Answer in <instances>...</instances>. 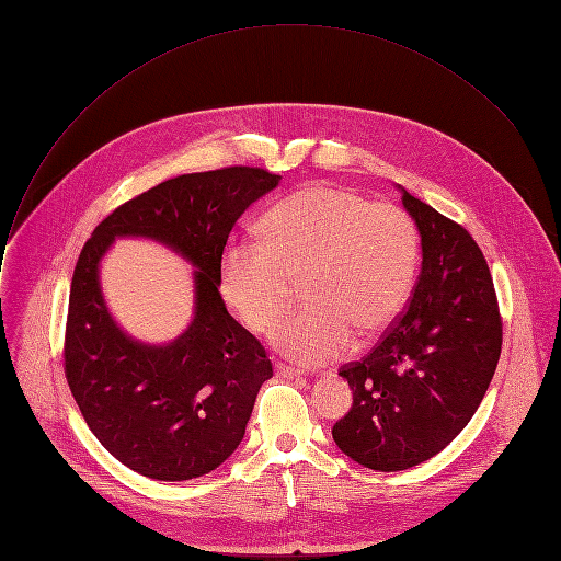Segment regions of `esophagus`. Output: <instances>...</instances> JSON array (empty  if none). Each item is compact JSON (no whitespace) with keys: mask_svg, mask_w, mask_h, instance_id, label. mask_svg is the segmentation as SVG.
Listing matches in <instances>:
<instances>
[{"mask_svg":"<svg viewBox=\"0 0 561 561\" xmlns=\"http://www.w3.org/2000/svg\"><path fill=\"white\" fill-rule=\"evenodd\" d=\"M275 373L279 375V377H284V379H301V370H297V368H293V366H286V364H282V362H277L275 364Z\"/></svg>","mask_w":561,"mask_h":561,"instance_id":"obj_1","label":"esophagus"}]
</instances>
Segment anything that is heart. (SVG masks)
I'll return each mask as SVG.
<instances>
[{
  "mask_svg": "<svg viewBox=\"0 0 561 561\" xmlns=\"http://www.w3.org/2000/svg\"><path fill=\"white\" fill-rule=\"evenodd\" d=\"M264 242L242 239L224 251L219 284L226 304L262 333L288 306L295 282L306 306L271 331L286 357L319 366L342 357L355 331L373 337L404 310L417 266L420 232L397 204L327 184L295 191L262 224Z\"/></svg>",
  "mask_w": 561,
  "mask_h": 561,
  "instance_id": "1",
  "label": "heart"
}]
</instances>
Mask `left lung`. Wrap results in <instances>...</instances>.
Returning <instances> with one entry per match:
<instances>
[{"instance_id": "1", "label": "left lung", "mask_w": 561, "mask_h": 561, "mask_svg": "<svg viewBox=\"0 0 561 561\" xmlns=\"http://www.w3.org/2000/svg\"><path fill=\"white\" fill-rule=\"evenodd\" d=\"M422 234L409 308L359 362L340 368L353 390L333 439L353 461L407 470L442 453L470 422L502 353L489 264L470 232L402 188Z\"/></svg>"}]
</instances>
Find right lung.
Returning <instances> with one entry per match:
<instances>
[{"label":"right lung","instance_id":"1","mask_svg":"<svg viewBox=\"0 0 561 561\" xmlns=\"http://www.w3.org/2000/svg\"><path fill=\"white\" fill-rule=\"evenodd\" d=\"M279 180L251 167L180 175L115 208L79 253L64 340L66 381L100 444L144 477H202L244 439L273 364L257 337L228 314L219 268L234 221ZM115 236L154 238L198 268L196 317L171 345L135 343L110 317L99 260Z\"/></svg>","mask_w":561,"mask_h":561}]
</instances>
